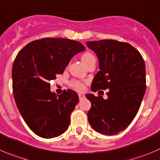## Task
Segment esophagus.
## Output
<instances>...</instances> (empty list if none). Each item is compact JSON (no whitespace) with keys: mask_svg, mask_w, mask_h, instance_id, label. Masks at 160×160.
<instances>
[{"mask_svg":"<svg viewBox=\"0 0 160 160\" xmlns=\"http://www.w3.org/2000/svg\"><path fill=\"white\" fill-rule=\"evenodd\" d=\"M78 97H79L80 100H82V99H83L84 98H85V95L82 94V93H80V94H78Z\"/></svg>","mask_w":160,"mask_h":160,"instance_id":"esophagus-1","label":"esophagus"}]
</instances>
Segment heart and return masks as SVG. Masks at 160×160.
<instances>
[{"mask_svg":"<svg viewBox=\"0 0 160 160\" xmlns=\"http://www.w3.org/2000/svg\"><path fill=\"white\" fill-rule=\"evenodd\" d=\"M94 58L95 57L93 56L91 53H89V52H86V53H83V54L82 55L81 59H82V63H83L85 65H86V64L91 61V60L94 59ZM70 86L72 87V88H73L74 89L77 90V91H82V90L85 88V85H84V84L82 83V82H80V81H78V80L71 81Z\"/></svg>","mask_w":160,"mask_h":160,"instance_id":"1","label":"heart"}]
</instances>
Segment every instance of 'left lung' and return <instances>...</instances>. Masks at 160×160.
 I'll use <instances>...</instances> for the list:
<instances>
[{
    "label": "left lung",
    "instance_id": "obj_1",
    "mask_svg": "<svg viewBox=\"0 0 160 160\" xmlns=\"http://www.w3.org/2000/svg\"><path fill=\"white\" fill-rule=\"evenodd\" d=\"M87 46L99 59V71L91 90L109 89L107 99L85 95L92 105L87 113L88 123L96 132L113 135L127 128L138 111L146 89L145 62L127 42L102 39L87 42Z\"/></svg>",
    "mask_w": 160,
    "mask_h": 160
}]
</instances>
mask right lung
I'll return each mask as SVG.
<instances>
[{
    "mask_svg": "<svg viewBox=\"0 0 160 160\" xmlns=\"http://www.w3.org/2000/svg\"><path fill=\"white\" fill-rule=\"evenodd\" d=\"M85 50L77 41L44 38L28 43L17 54L12 66L14 97L25 122L39 137H58L68 128L78 94L68 89L58 96L50 92L48 82Z\"/></svg>",
    "mask_w": 160,
    "mask_h": 160,
    "instance_id": "right-lung-1",
    "label": "right lung"
}]
</instances>
